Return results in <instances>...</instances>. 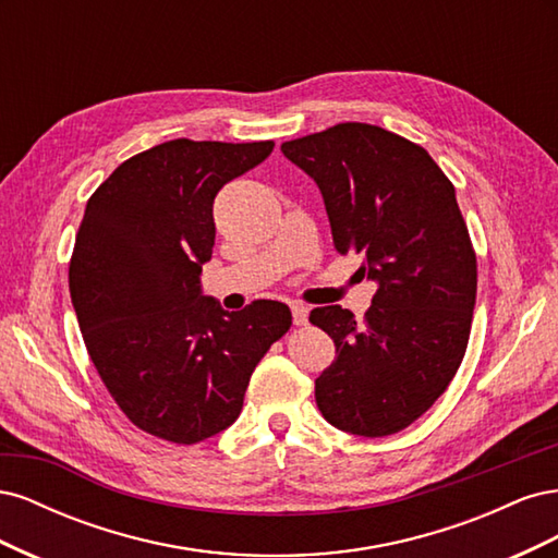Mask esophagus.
<instances>
[{"mask_svg": "<svg viewBox=\"0 0 558 558\" xmlns=\"http://www.w3.org/2000/svg\"><path fill=\"white\" fill-rule=\"evenodd\" d=\"M293 312V324L295 326H305L307 324V316H310V310L305 305H300V302H295V305L291 307Z\"/></svg>", "mask_w": 558, "mask_h": 558, "instance_id": "esophagus-1", "label": "esophagus"}]
</instances>
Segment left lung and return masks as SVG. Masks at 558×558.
<instances>
[{"label":"left lung","mask_w":558,"mask_h":558,"mask_svg":"<svg viewBox=\"0 0 558 558\" xmlns=\"http://www.w3.org/2000/svg\"><path fill=\"white\" fill-rule=\"evenodd\" d=\"M328 211L337 253H361L377 281L363 324L316 307L337 359L316 379L335 428L393 435L430 410L459 369L477 295V256L456 191L426 148L367 123H340L281 144Z\"/></svg>","instance_id":"obj_1"}]
</instances>
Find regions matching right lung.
I'll return each instance as SVG.
<instances>
[{"label": "right lung", "instance_id": "right-lung-1", "mask_svg": "<svg viewBox=\"0 0 558 558\" xmlns=\"http://www.w3.org/2000/svg\"><path fill=\"white\" fill-rule=\"evenodd\" d=\"M275 142L172 140L118 165L90 195L70 263L83 342L118 408L144 433L195 445L240 416L253 369L291 310L226 312L202 295L214 197Z\"/></svg>", "mask_w": 558, "mask_h": 558}]
</instances>
